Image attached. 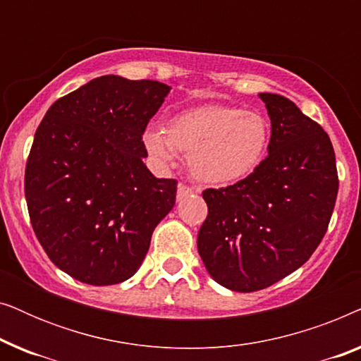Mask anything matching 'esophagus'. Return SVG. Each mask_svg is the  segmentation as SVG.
Listing matches in <instances>:
<instances>
[{
  "mask_svg": "<svg viewBox=\"0 0 361 361\" xmlns=\"http://www.w3.org/2000/svg\"><path fill=\"white\" fill-rule=\"evenodd\" d=\"M194 189H192V187H189V185H185V184H179L177 185V200H184L185 197H189V195H192L194 194Z\"/></svg>",
  "mask_w": 361,
  "mask_h": 361,
  "instance_id": "esophagus-1",
  "label": "esophagus"
}]
</instances>
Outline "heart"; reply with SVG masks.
<instances>
[{"instance_id":"1","label":"heart","mask_w":361,"mask_h":361,"mask_svg":"<svg viewBox=\"0 0 361 361\" xmlns=\"http://www.w3.org/2000/svg\"><path fill=\"white\" fill-rule=\"evenodd\" d=\"M164 135H142L146 151L159 164H172L176 151L187 152L192 176L204 184L238 182L258 169L268 154L271 125L263 113L235 105H202L171 116Z\"/></svg>"}]
</instances>
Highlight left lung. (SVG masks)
Here are the masks:
<instances>
[{"label":"left lung","mask_w":361,"mask_h":361,"mask_svg":"<svg viewBox=\"0 0 361 361\" xmlns=\"http://www.w3.org/2000/svg\"><path fill=\"white\" fill-rule=\"evenodd\" d=\"M271 120L268 157L253 174L204 190L209 215L197 248L220 286L253 293L278 283L310 258L338 192L327 133L289 98L259 93Z\"/></svg>","instance_id":"8db88e82"}]
</instances>
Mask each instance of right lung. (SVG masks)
<instances>
[{"mask_svg": "<svg viewBox=\"0 0 361 361\" xmlns=\"http://www.w3.org/2000/svg\"><path fill=\"white\" fill-rule=\"evenodd\" d=\"M169 92L156 80L93 78L59 98L34 135L24 176L34 233L80 283L130 279L176 204L177 180L142 162V135Z\"/></svg>", "mask_w": 361, "mask_h": 361, "instance_id": "obj_1", "label": "right lung"}]
</instances>
